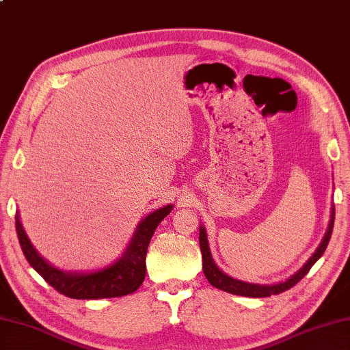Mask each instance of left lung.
Instances as JSON below:
<instances>
[{"mask_svg":"<svg viewBox=\"0 0 350 350\" xmlns=\"http://www.w3.org/2000/svg\"><path fill=\"white\" fill-rule=\"evenodd\" d=\"M332 227H334V209H332V215H331V221H329V227H328V232L323 237L322 243L319 245V248L317 250L310 260L304 264V266L297 271L295 275H293L285 282H280L276 285H255V284H248V282H242V280H237L230 278L227 275H224L223 271H221L217 264L214 262L211 257V251H209V245H208V239H206V232H204V228L200 227V233H199V243H200V251H202V258H203V273L206 276V279L209 280V284L212 286H215L218 289H223L226 293L230 294H236V295H245V297H255V298H260V297H270L273 294H280L286 291V289L293 288L295 284L300 282V280L309 273V270L312 269V266L314 262H317L321 257L322 254L325 252L328 242L331 239V233H332Z\"/></svg>","mask_w":350,"mask_h":350,"instance_id":"1","label":"left lung"}]
</instances>
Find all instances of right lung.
Masks as SVG:
<instances>
[{"mask_svg": "<svg viewBox=\"0 0 350 350\" xmlns=\"http://www.w3.org/2000/svg\"><path fill=\"white\" fill-rule=\"evenodd\" d=\"M170 211H172V204H167L142 219L123 257L111 264L109 267L93 271V273H65L50 266L31 245L27 233L22 228L19 215H16V232H18L21 248L28 262L56 291L66 297L79 298V300L122 297L135 293L144 282L147 271L146 257L152 233Z\"/></svg>", "mask_w": 350, "mask_h": 350, "instance_id": "add662e5", "label": "right lung"}]
</instances>
